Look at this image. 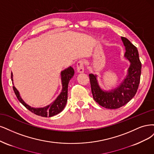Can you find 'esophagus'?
<instances>
[{
	"label": "esophagus",
	"mask_w": 154,
	"mask_h": 154,
	"mask_svg": "<svg viewBox=\"0 0 154 154\" xmlns=\"http://www.w3.org/2000/svg\"><path fill=\"white\" fill-rule=\"evenodd\" d=\"M84 61L82 60H80L78 61L77 64V70L79 73H82L84 70Z\"/></svg>",
	"instance_id": "1"
}]
</instances>
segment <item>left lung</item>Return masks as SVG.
<instances>
[{"instance_id": "1", "label": "left lung", "mask_w": 154, "mask_h": 154, "mask_svg": "<svg viewBox=\"0 0 154 154\" xmlns=\"http://www.w3.org/2000/svg\"><path fill=\"white\" fill-rule=\"evenodd\" d=\"M125 48L124 57L131 63L126 77L120 85L111 91H103L97 81V75L89 74L94 100L99 105L115 109L125 105L135 96L140 82L141 63L137 48L125 37L121 38Z\"/></svg>"}]
</instances>
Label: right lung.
<instances>
[{
	"label": "right lung",
	"instance_id": "add662e5",
	"mask_svg": "<svg viewBox=\"0 0 154 154\" xmlns=\"http://www.w3.org/2000/svg\"><path fill=\"white\" fill-rule=\"evenodd\" d=\"M74 75V70L71 66L64 70L61 73V83H62V90L59 94L57 98L54 100L50 105H48L44 107L34 108L30 106L25 102L20 96V93L17 90L16 88L14 86H13L14 93L20 102H21L23 105L26 107L28 110L31 111L35 115L38 116H40L43 117H52L54 115H56L59 112H61L65 107L67 99H68V83L72 77ZM11 80L13 81V73H11Z\"/></svg>",
	"mask_w": 154,
	"mask_h": 154
}]
</instances>
